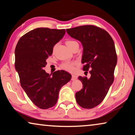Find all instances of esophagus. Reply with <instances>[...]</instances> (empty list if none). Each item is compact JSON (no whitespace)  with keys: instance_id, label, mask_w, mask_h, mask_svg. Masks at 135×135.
Instances as JSON below:
<instances>
[{"instance_id":"1","label":"esophagus","mask_w":135,"mask_h":135,"mask_svg":"<svg viewBox=\"0 0 135 135\" xmlns=\"http://www.w3.org/2000/svg\"><path fill=\"white\" fill-rule=\"evenodd\" d=\"M77 79V76H76V75L72 74V78H71L72 80H76Z\"/></svg>"}]
</instances>
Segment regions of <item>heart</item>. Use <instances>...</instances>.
Wrapping results in <instances>:
<instances>
[{"instance_id":"heart-1","label":"heart","mask_w":135,"mask_h":135,"mask_svg":"<svg viewBox=\"0 0 135 135\" xmlns=\"http://www.w3.org/2000/svg\"><path fill=\"white\" fill-rule=\"evenodd\" d=\"M67 46L72 50L74 47L79 46V43L76 40H68L66 42ZM76 65V62L73 61H65L62 62L61 65V68L68 72H73L74 70V65Z\"/></svg>"}]
</instances>
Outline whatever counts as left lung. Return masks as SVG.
I'll use <instances>...</instances> for the list:
<instances>
[{
    "label": "left lung",
    "mask_w": 135,
    "mask_h": 135,
    "mask_svg": "<svg viewBox=\"0 0 135 135\" xmlns=\"http://www.w3.org/2000/svg\"><path fill=\"white\" fill-rule=\"evenodd\" d=\"M71 37L81 42L83 47V70L91 76H79L83 89L76 93V101L82 108L91 109L104 99L114 79L117 62L114 42L105 30L85 25L66 30Z\"/></svg>",
    "instance_id": "8db88e82"
}]
</instances>
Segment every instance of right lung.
Segmentation results:
<instances>
[{
	"label": "right lung",
	"mask_w": 135,
	"mask_h": 135,
	"mask_svg": "<svg viewBox=\"0 0 135 135\" xmlns=\"http://www.w3.org/2000/svg\"><path fill=\"white\" fill-rule=\"evenodd\" d=\"M65 33V29L37 28L20 38L15 50V67L22 89L35 105L41 109L54 107L61 88L71 76L64 70L49 74L43 70L53 48Z\"/></svg>",
	"instance_id": "1"
}]
</instances>
